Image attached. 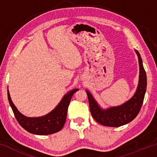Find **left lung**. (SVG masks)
I'll return each instance as SVG.
<instances>
[{
  "label": "left lung",
  "instance_id": "obj_1",
  "mask_svg": "<svg viewBox=\"0 0 157 157\" xmlns=\"http://www.w3.org/2000/svg\"><path fill=\"white\" fill-rule=\"evenodd\" d=\"M139 58V82L136 93L131 99L119 107H111L102 110L98 106L91 94L86 90L89 107L93 118L98 123L107 127H120L132 121L139 114L141 109L147 87V77L143 66L142 59L139 52L135 50Z\"/></svg>",
  "mask_w": 157,
  "mask_h": 157
}]
</instances>
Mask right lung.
<instances>
[{"mask_svg": "<svg viewBox=\"0 0 157 157\" xmlns=\"http://www.w3.org/2000/svg\"><path fill=\"white\" fill-rule=\"evenodd\" d=\"M78 91V89H75L68 92L54 110L48 115L39 118H28L22 115L13 104L8 90L7 96L15 118L23 129L34 134L48 135L54 134L62 129L66 122L68 107L71 98Z\"/></svg>", "mask_w": 157, "mask_h": 157, "instance_id": "add662e5", "label": "right lung"}]
</instances>
